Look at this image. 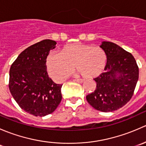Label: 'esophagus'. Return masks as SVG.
Wrapping results in <instances>:
<instances>
[{"mask_svg": "<svg viewBox=\"0 0 146 146\" xmlns=\"http://www.w3.org/2000/svg\"><path fill=\"white\" fill-rule=\"evenodd\" d=\"M75 80L78 82H80V83H82L85 81V80H83V79H75Z\"/></svg>", "mask_w": 146, "mask_h": 146, "instance_id": "esophagus-1", "label": "esophagus"}]
</instances>
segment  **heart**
<instances>
[{"label":"heart","instance_id":"b5f03b06","mask_svg":"<svg viewBox=\"0 0 146 146\" xmlns=\"http://www.w3.org/2000/svg\"><path fill=\"white\" fill-rule=\"evenodd\" d=\"M107 64V52L100 46L83 43L64 46L61 53H51L46 58L50 76L57 81L66 79L75 66L82 77L91 79L100 76Z\"/></svg>","mask_w":146,"mask_h":146}]
</instances>
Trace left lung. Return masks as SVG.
I'll return each mask as SVG.
<instances>
[{
	"mask_svg": "<svg viewBox=\"0 0 146 146\" xmlns=\"http://www.w3.org/2000/svg\"><path fill=\"white\" fill-rule=\"evenodd\" d=\"M100 47L107 54L105 71L94 79L96 89L87 95L86 99L95 110L110 112L123 107L131 99L139 70L133 55L119 46L104 42Z\"/></svg>",
	"mask_w": 146,
	"mask_h": 146,
	"instance_id": "8db88e82",
	"label": "left lung"
}]
</instances>
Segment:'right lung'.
<instances>
[{
  "label": "right lung",
  "mask_w": 146,
  "mask_h": 146,
  "mask_svg": "<svg viewBox=\"0 0 146 146\" xmlns=\"http://www.w3.org/2000/svg\"><path fill=\"white\" fill-rule=\"evenodd\" d=\"M56 42L44 39L30 46L17 56L10 69V93L20 108L35 117L54 112L62 99V85L48 76L46 58Z\"/></svg>",
  "instance_id": "add662e5"
}]
</instances>
